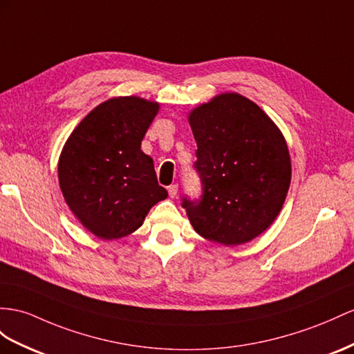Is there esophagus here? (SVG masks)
Wrapping results in <instances>:
<instances>
[{
	"label": "esophagus",
	"mask_w": 354,
	"mask_h": 354,
	"mask_svg": "<svg viewBox=\"0 0 354 354\" xmlns=\"http://www.w3.org/2000/svg\"><path fill=\"white\" fill-rule=\"evenodd\" d=\"M167 192H169V196H170V197H176V196H178V184H171V185L167 188Z\"/></svg>",
	"instance_id": "1"
}]
</instances>
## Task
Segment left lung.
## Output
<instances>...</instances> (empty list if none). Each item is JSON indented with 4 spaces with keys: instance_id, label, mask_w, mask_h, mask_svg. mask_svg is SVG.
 I'll return each instance as SVG.
<instances>
[{
    "instance_id": "obj_1",
    "label": "left lung",
    "mask_w": 354,
    "mask_h": 354,
    "mask_svg": "<svg viewBox=\"0 0 354 354\" xmlns=\"http://www.w3.org/2000/svg\"><path fill=\"white\" fill-rule=\"evenodd\" d=\"M188 121L202 180L201 198H183L189 223L201 236L221 245L257 238L277 218L292 179L283 133L256 103L236 93L196 107Z\"/></svg>"
}]
</instances>
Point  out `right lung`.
Listing matches in <instances>:
<instances>
[{
	"instance_id": "obj_1",
	"label": "right lung",
	"mask_w": 354,
	"mask_h": 354,
	"mask_svg": "<svg viewBox=\"0 0 354 354\" xmlns=\"http://www.w3.org/2000/svg\"><path fill=\"white\" fill-rule=\"evenodd\" d=\"M158 107L134 95L107 100L79 122L62 148V196L100 239H120L138 230L151 207L167 197L152 158L140 149Z\"/></svg>"
}]
</instances>
